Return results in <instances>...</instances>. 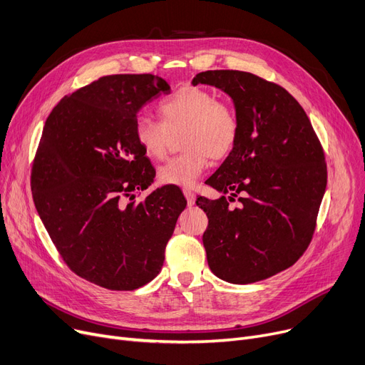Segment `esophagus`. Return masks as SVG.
Segmentation results:
<instances>
[{
	"mask_svg": "<svg viewBox=\"0 0 365 365\" xmlns=\"http://www.w3.org/2000/svg\"><path fill=\"white\" fill-rule=\"evenodd\" d=\"M183 195L186 197V201H187V205H189V207H192V205L195 204V194H194V190L183 189Z\"/></svg>",
	"mask_w": 365,
	"mask_h": 365,
	"instance_id": "esophagus-1",
	"label": "esophagus"
}]
</instances>
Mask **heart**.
<instances>
[{"label": "heart", "mask_w": 365, "mask_h": 365, "mask_svg": "<svg viewBox=\"0 0 365 365\" xmlns=\"http://www.w3.org/2000/svg\"><path fill=\"white\" fill-rule=\"evenodd\" d=\"M161 121L139 117L134 136L145 155L161 160L167 153L171 134H180L185 149L158 170L165 185L192 186L207 168L210 157L223 160L240 138V118L231 103L217 101L216 94L201 87L186 86L158 105Z\"/></svg>", "instance_id": "heart-1"}]
</instances>
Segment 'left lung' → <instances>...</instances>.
Returning a JSON list of instances; mask_svg holds the SVG:
<instances>
[{
	"instance_id": "obj_1",
	"label": "left lung",
	"mask_w": 365,
	"mask_h": 365,
	"mask_svg": "<svg viewBox=\"0 0 365 365\" xmlns=\"http://www.w3.org/2000/svg\"><path fill=\"white\" fill-rule=\"evenodd\" d=\"M194 86L231 96L240 118L235 149L205 183L224 195L200 197L210 269L252 284L294 264L308 248L327 186V164L308 115L281 86L242 71H205ZM240 195V205L228 207Z\"/></svg>"
}]
</instances>
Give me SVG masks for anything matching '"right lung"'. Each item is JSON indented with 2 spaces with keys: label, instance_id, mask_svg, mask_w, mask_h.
Segmentation results:
<instances>
[{
  "label": "right lung",
  "instance_id": "add662e5",
  "mask_svg": "<svg viewBox=\"0 0 365 365\" xmlns=\"http://www.w3.org/2000/svg\"><path fill=\"white\" fill-rule=\"evenodd\" d=\"M150 73L108 75L57 103L46 121L32 171V197L69 269L108 290H136L155 278L186 200L155 178L134 136L139 109L168 94Z\"/></svg>",
  "mask_w": 365,
  "mask_h": 365
}]
</instances>
